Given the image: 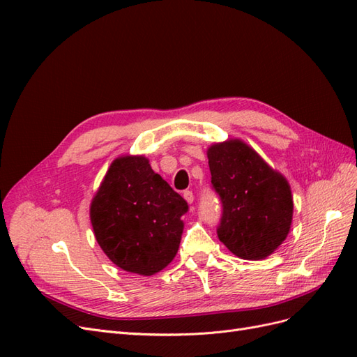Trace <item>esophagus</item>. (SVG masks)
<instances>
[{"instance_id":"1","label":"esophagus","mask_w":357,"mask_h":357,"mask_svg":"<svg viewBox=\"0 0 357 357\" xmlns=\"http://www.w3.org/2000/svg\"><path fill=\"white\" fill-rule=\"evenodd\" d=\"M183 198L186 199L188 204H192L193 199H195V197H193V193H192L190 190H185V192H183Z\"/></svg>"}]
</instances>
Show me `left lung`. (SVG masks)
Listing matches in <instances>:
<instances>
[{"mask_svg": "<svg viewBox=\"0 0 357 357\" xmlns=\"http://www.w3.org/2000/svg\"><path fill=\"white\" fill-rule=\"evenodd\" d=\"M207 158L223 204L219 240L245 261L271 256L287 238L294 219L287 178L240 138L213 143Z\"/></svg>", "mask_w": 357, "mask_h": 357, "instance_id": "8db88e82", "label": "left lung"}]
</instances>
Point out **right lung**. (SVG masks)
Segmentation results:
<instances>
[{"label":"right lung","mask_w":357,"mask_h":357,"mask_svg":"<svg viewBox=\"0 0 357 357\" xmlns=\"http://www.w3.org/2000/svg\"><path fill=\"white\" fill-rule=\"evenodd\" d=\"M188 204L152 169L144 155H121L91 201L96 243L123 271L153 275L178 252Z\"/></svg>","instance_id":"right-lung-1"}]
</instances>
